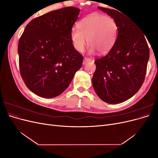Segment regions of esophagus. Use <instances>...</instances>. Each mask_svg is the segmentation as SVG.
I'll return each instance as SVG.
<instances>
[{"mask_svg": "<svg viewBox=\"0 0 158 158\" xmlns=\"http://www.w3.org/2000/svg\"><path fill=\"white\" fill-rule=\"evenodd\" d=\"M91 60H92V59H91L87 58V57H85V58L84 59V60H83V64H85L87 63H88V62H90Z\"/></svg>", "mask_w": 158, "mask_h": 158, "instance_id": "obj_1", "label": "esophagus"}]
</instances>
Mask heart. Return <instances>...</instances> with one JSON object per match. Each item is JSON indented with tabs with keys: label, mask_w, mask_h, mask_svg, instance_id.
I'll use <instances>...</instances> for the list:
<instances>
[{
	"label": "heart",
	"mask_w": 158,
	"mask_h": 158,
	"mask_svg": "<svg viewBox=\"0 0 158 158\" xmlns=\"http://www.w3.org/2000/svg\"><path fill=\"white\" fill-rule=\"evenodd\" d=\"M78 29L71 30L70 38L74 49L82 52L85 44L89 54L98 51L101 54L110 51L116 41L118 27L114 19L101 14H91L78 23Z\"/></svg>",
	"instance_id": "1"
}]
</instances>
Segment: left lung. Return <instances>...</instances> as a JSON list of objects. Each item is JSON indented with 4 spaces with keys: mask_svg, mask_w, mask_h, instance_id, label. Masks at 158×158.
Segmentation results:
<instances>
[{
    "mask_svg": "<svg viewBox=\"0 0 158 158\" xmlns=\"http://www.w3.org/2000/svg\"><path fill=\"white\" fill-rule=\"evenodd\" d=\"M116 20L118 35L108 53L94 61V88L103 102L120 103L135 95L144 82L150 51L145 34L130 18L113 9L98 7Z\"/></svg>",
    "mask_w": 158,
    "mask_h": 158,
    "instance_id": "obj_1",
    "label": "left lung"
}]
</instances>
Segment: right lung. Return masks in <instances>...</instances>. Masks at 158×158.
Masks as SVG:
<instances>
[{"mask_svg":"<svg viewBox=\"0 0 158 158\" xmlns=\"http://www.w3.org/2000/svg\"><path fill=\"white\" fill-rule=\"evenodd\" d=\"M80 10L65 7L33 19L18 42L22 78L32 92L42 98L58 96L69 87L83 56L73 45L70 33Z\"/></svg>","mask_w":158,"mask_h":158,"instance_id":"right-lung-1","label":"right lung"}]
</instances>
